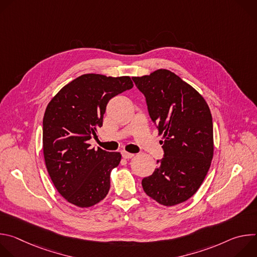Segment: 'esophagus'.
Instances as JSON below:
<instances>
[{
	"label": "esophagus",
	"instance_id": "34e87169",
	"mask_svg": "<svg viewBox=\"0 0 257 257\" xmlns=\"http://www.w3.org/2000/svg\"><path fill=\"white\" fill-rule=\"evenodd\" d=\"M122 157L124 159H131L134 157V154H130V153H127V152H123L122 153Z\"/></svg>",
	"mask_w": 257,
	"mask_h": 257
}]
</instances>
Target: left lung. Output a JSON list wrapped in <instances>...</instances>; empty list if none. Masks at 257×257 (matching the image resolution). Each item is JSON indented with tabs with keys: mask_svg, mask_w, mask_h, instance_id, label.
Listing matches in <instances>:
<instances>
[{
	"mask_svg": "<svg viewBox=\"0 0 257 257\" xmlns=\"http://www.w3.org/2000/svg\"><path fill=\"white\" fill-rule=\"evenodd\" d=\"M132 79L145 95L152 121L164 139L165 157L154 174L142 180L143 190L162 205H177L196 193L211 164L209 106L195 88L170 70Z\"/></svg>",
	"mask_w": 257,
	"mask_h": 257,
	"instance_id": "1",
	"label": "left lung"
}]
</instances>
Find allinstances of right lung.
Masks as SVG:
<instances>
[{
    "label": "right lung",
    "instance_id": "1",
    "mask_svg": "<svg viewBox=\"0 0 257 257\" xmlns=\"http://www.w3.org/2000/svg\"><path fill=\"white\" fill-rule=\"evenodd\" d=\"M133 87L129 76L83 74L51 99L43 121V151L58 192L71 204L89 207L101 201L111 186V172L120 153L90 148L88 140L102 126L107 101Z\"/></svg>",
    "mask_w": 257,
    "mask_h": 257
}]
</instances>
